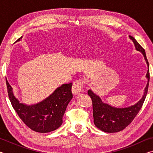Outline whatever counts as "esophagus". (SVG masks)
<instances>
[{
    "label": "esophagus",
    "mask_w": 153,
    "mask_h": 153,
    "mask_svg": "<svg viewBox=\"0 0 153 153\" xmlns=\"http://www.w3.org/2000/svg\"><path fill=\"white\" fill-rule=\"evenodd\" d=\"M82 86L83 82L82 80H77V81L75 82L73 84V86H72V92H73V94L75 95L79 94L82 92Z\"/></svg>",
    "instance_id": "obj_1"
}]
</instances>
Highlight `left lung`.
<instances>
[{"label":"left lung","instance_id":"left-lung-1","mask_svg":"<svg viewBox=\"0 0 153 153\" xmlns=\"http://www.w3.org/2000/svg\"><path fill=\"white\" fill-rule=\"evenodd\" d=\"M129 36L134 42L136 50L142 53L146 61L147 66H148V71H147L146 77L148 79V82L144 88V94L141 99L136 104L124 108L112 107L107 103L103 102L101 98L96 94L92 90H89L88 91V94L92 98L94 125L98 129L105 132H118L125 129L133 121L140 110L146 98L147 92H148L150 79L149 65L145 51L132 36Z\"/></svg>","mask_w":153,"mask_h":153}]
</instances>
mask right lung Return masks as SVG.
Wrapping results in <instances>:
<instances>
[{
    "mask_svg": "<svg viewBox=\"0 0 153 153\" xmlns=\"http://www.w3.org/2000/svg\"><path fill=\"white\" fill-rule=\"evenodd\" d=\"M19 40L20 38L17 40ZM6 83L13 107L21 120L31 129L40 133H48L62 125L66 108L73 98L72 83L62 84L45 100L34 105L21 103L15 97L7 79Z\"/></svg>",
    "mask_w": 153,
    "mask_h": 153,
    "instance_id": "add662e5",
    "label": "right lung"
}]
</instances>
